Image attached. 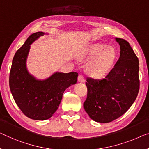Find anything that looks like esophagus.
<instances>
[{
    "instance_id": "esophagus-1",
    "label": "esophagus",
    "mask_w": 149,
    "mask_h": 149,
    "mask_svg": "<svg viewBox=\"0 0 149 149\" xmlns=\"http://www.w3.org/2000/svg\"><path fill=\"white\" fill-rule=\"evenodd\" d=\"M78 81L79 82H84L85 81V78L82 75H79L78 76Z\"/></svg>"
}]
</instances>
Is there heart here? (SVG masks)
I'll return each instance as SVG.
<instances>
[{"instance_id":"heart-1","label":"heart","mask_w":149,"mask_h":149,"mask_svg":"<svg viewBox=\"0 0 149 149\" xmlns=\"http://www.w3.org/2000/svg\"><path fill=\"white\" fill-rule=\"evenodd\" d=\"M103 43H97L90 47L81 55L82 57L97 56L88 64L87 70L93 77H99L109 70L116 57V52L112 47H107Z\"/></svg>"}]
</instances>
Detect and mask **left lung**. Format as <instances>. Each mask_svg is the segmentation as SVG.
I'll return each mask as SVG.
<instances>
[{
  "label": "left lung",
  "instance_id": "left-lung-1",
  "mask_svg": "<svg viewBox=\"0 0 149 149\" xmlns=\"http://www.w3.org/2000/svg\"><path fill=\"white\" fill-rule=\"evenodd\" d=\"M120 46V57L105 77H88L86 112L94 121L110 123L123 115L136 100L140 86L139 62L129 43L116 38Z\"/></svg>",
  "mask_w": 149,
  "mask_h": 149
}]
</instances>
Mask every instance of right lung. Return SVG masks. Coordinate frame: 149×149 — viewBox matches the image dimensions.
<instances>
[{"label": "right lung", "mask_w": 149, "mask_h": 149, "mask_svg": "<svg viewBox=\"0 0 149 149\" xmlns=\"http://www.w3.org/2000/svg\"><path fill=\"white\" fill-rule=\"evenodd\" d=\"M43 32L31 35L23 46L17 50L11 66L9 86L15 102L22 112L37 120L49 119L56 112L66 89L75 84L76 72H55L44 80L37 79L29 73L26 61L30 45L44 35Z\"/></svg>", "instance_id": "obj_1"}]
</instances>
